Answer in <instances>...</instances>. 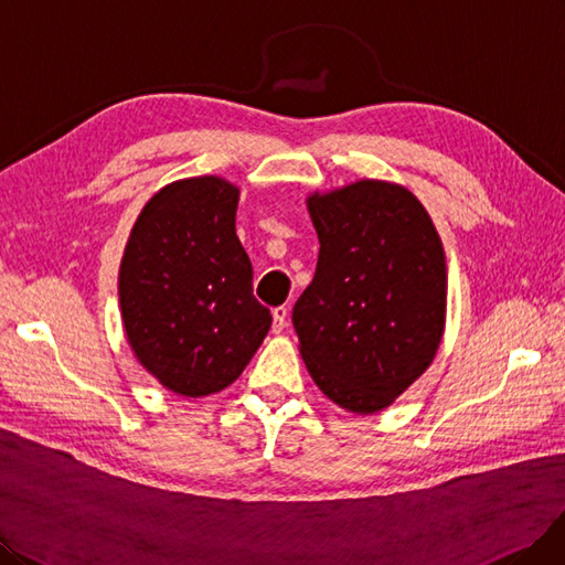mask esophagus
Segmentation results:
<instances>
[{
    "label": "esophagus",
    "instance_id": "obj_1",
    "mask_svg": "<svg viewBox=\"0 0 565 565\" xmlns=\"http://www.w3.org/2000/svg\"><path fill=\"white\" fill-rule=\"evenodd\" d=\"M271 319H275V321H271V331L281 333L286 329V321H288V307L279 305V307L271 309Z\"/></svg>",
    "mask_w": 565,
    "mask_h": 565
}]
</instances>
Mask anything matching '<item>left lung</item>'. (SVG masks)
Returning <instances> with one entry per match:
<instances>
[{
    "instance_id": "8db88e82",
    "label": "left lung",
    "mask_w": 565,
    "mask_h": 565,
    "mask_svg": "<svg viewBox=\"0 0 565 565\" xmlns=\"http://www.w3.org/2000/svg\"><path fill=\"white\" fill-rule=\"evenodd\" d=\"M319 234L315 279L294 307L319 390L377 413L431 363L446 321V258L425 206L402 185L359 180L307 199Z\"/></svg>"
}]
</instances>
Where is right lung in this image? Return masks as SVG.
<instances>
[{"instance_id": "1", "label": "right lung", "mask_w": 565, "mask_h": 565, "mask_svg": "<svg viewBox=\"0 0 565 565\" xmlns=\"http://www.w3.org/2000/svg\"><path fill=\"white\" fill-rule=\"evenodd\" d=\"M236 202L239 190L223 178L178 180L145 204L124 250L126 335L142 366L175 394L232 385L271 326L253 296Z\"/></svg>"}]
</instances>
